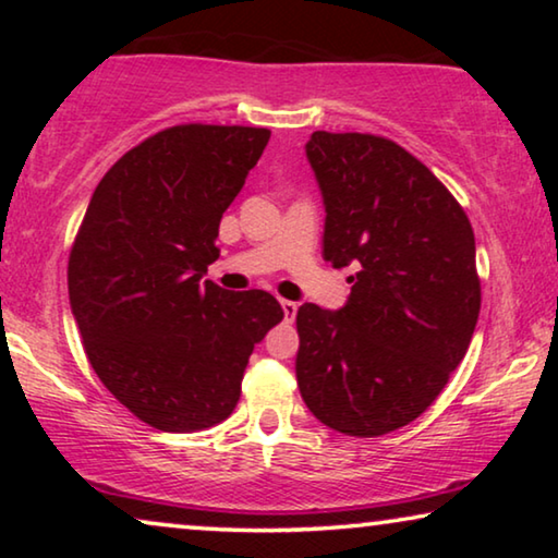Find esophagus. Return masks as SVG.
<instances>
[{
	"label": "esophagus",
	"mask_w": 558,
	"mask_h": 558,
	"mask_svg": "<svg viewBox=\"0 0 558 558\" xmlns=\"http://www.w3.org/2000/svg\"><path fill=\"white\" fill-rule=\"evenodd\" d=\"M281 310H284V319H287V323H292V319L296 317V302L281 300Z\"/></svg>",
	"instance_id": "34e87169"
}]
</instances>
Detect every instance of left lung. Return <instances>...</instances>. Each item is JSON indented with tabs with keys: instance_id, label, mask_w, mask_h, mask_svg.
<instances>
[{
	"instance_id": "8db88e82",
	"label": "left lung",
	"mask_w": 558,
	"mask_h": 558,
	"mask_svg": "<svg viewBox=\"0 0 558 558\" xmlns=\"http://www.w3.org/2000/svg\"><path fill=\"white\" fill-rule=\"evenodd\" d=\"M325 203L323 256L353 266L338 312H296V384L325 426L396 432L432 407L468 353L480 315L475 233L426 165L376 134L307 142Z\"/></svg>"
}]
</instances>
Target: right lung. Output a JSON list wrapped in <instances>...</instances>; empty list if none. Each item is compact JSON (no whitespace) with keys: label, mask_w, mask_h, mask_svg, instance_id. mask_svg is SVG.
Masks as SVG:
<instances>
[{"label":"right lung","mask_w":558,"mask_h":558,"mask_svg":"<svg viewBox=\"0 0 558 558\" xmlns=\"http://www.w3.org/2000/svg\"><path fill=\"white\" fill-rule=\"evenodd\" d=\"M269 129L180 124L129 149L90 197L68 258V294L96 376L159 432L233 414L256 342L284 310L269 292L203 279L220 218Z\"/></svg>","instance_id":"1"}]
</instances>
